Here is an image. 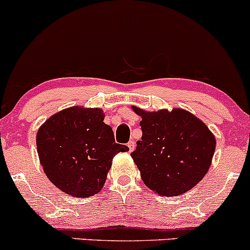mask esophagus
Here are the masks:
<instances>
[{"label": "esophagus", "mask_w": 250, "mask_h": 250, "mask_svg": "<svg viewBox=\"0 0 250 250\" xmlns=\"http://www.w3.org/2000/svg\"><path fill=\"white\" fill-rule=\"evenodd\" d=\"M128 148H129V152H133L134 148H135V141H134V140H130V141L128 142Z\"/></svg>", "instance_id": "obj_1"}]
</instances>
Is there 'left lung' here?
<instances>
[{"mask_svg": "<svg viewBox=\"0 0 250 250\" xmlns=\"http://www.w3.org/2000/svg\"><path fill=\"white\" fill-rule=\"evenodd\" d=\"M142 117V138L131 153L145 185L160 196L185 193L207 174L216 148L213 134L191 112H148L133 106Z\"/></svg>", "mask_w": 250, "mask_h": 250, "instance_id": "1", "label": "left lung"}]
</instances>
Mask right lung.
<instances>
[{
  "instance_id": "add662e5",
  "label": "right lung",
  "mask_w": 250,
  "mask_h": 250,
  "mask_svg": "<svg viewBox=\"0 0 250 250\" xmlns=\"http://www.w3.org/2000/svg\"><path fill=\"white\" fill-rule=\"evenodd\" d=\"M102 109L72 106L43 123L37 134L40 164L51 183L73 197L98 193L112 158L129 148L115 142Z\"/></svg>"
}]
</instances>
